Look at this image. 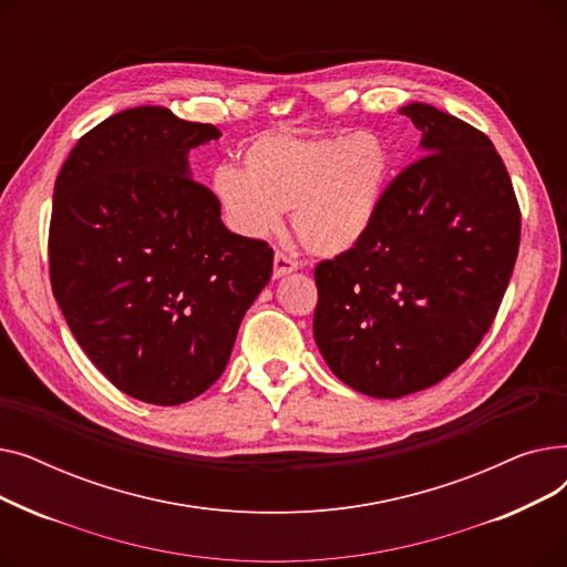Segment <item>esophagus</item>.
I'll list each match as a JSON object with an SVG mask.
<instances>
[{
  "label": "esophagus",
  "instance_id": "1",
  "mask_svg": "<svg viewBox=\"0 0 567 567\" xmlns=\"http://www.w3.org/2000/svg\"><path fill=\"white\" fill-rule=\"evenodd\" d=\"M296 268H299V261L287 257L285 252H276V257H274V278H282V276L296 271Z\"/></svg>",
  "mask_w": 567,
  "mask_h": 567
}]
</instances>
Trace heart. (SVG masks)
<instances>
[{"instance_id":"heart-1","label":"heart","mask_w":567,"mask_h":567,"mask_svg":"<svg viewBox=\"0 0 567 567\" xmlns=\"http://www.w3.org/2000/svg\"><path fill=\"white\" fill-rule=\"evenodd\" d=\"M391 165L389 144L370 131L319 137L264 133L244 148L246 169H214L212 193L231 231L268 236L291 208L299 244L333 257L370 231Z\"/></svg>"}]
</instances>
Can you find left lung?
<instances>
[{"mask_svg": "<svg viewBox=\"0 0 567 567\" xmlns=\"http://www.w3.org/2000/svg\"><path fill=\"white\" fill-rule=\"evenodd\" d=\"M423 154L383 193L359 246L315 268V342L370 398L419 393L457 370L508 289L522 214L492 140L427 103L400 110Z\"/></svg>", "mask_w": 567, "mask_h": 567, "instance_id": "1", "label": "left lung"}]
</instances>
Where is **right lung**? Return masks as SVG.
<instances>
[{"label":"right lung","instance_id":"right-lung-1","mask_svg":"<svg viewBox=\"0 0 567 567\" xmlns=\"http://www.w3.org/2000/svg\"><path fill=\"white\" fill-rule=\"evenodd\" d=\"M220 131L142 105L84 133L54 182L52 293L78 344L122 393L158 406L225 370L274 250L231 234L188 152Z\"/></svg>","mask_w":567,"mask_h":567}]
</instances>
